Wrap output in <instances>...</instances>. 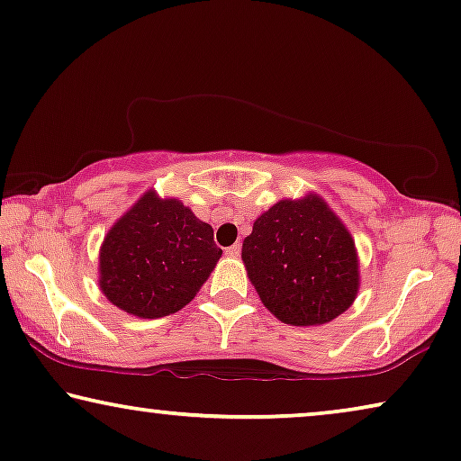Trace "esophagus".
Returning <instances> with one entry per match:
<instances>
[{
  "instance_id": "obj_1",
  "label": "esophagus",
  "mask_w": 461,
  "mask_h": 461,
  "mask_svg": "<svg viewBox=\"0 0 461 461\" xmlns=\"http://www.w3.org/2000/svg\"><path fill=\"white\" fill-rule=\"evenodd\" d=\"M240 250H242V246L233 244V246H230V249H225V255L231 257V258H236V257H240Z\"/></svg>"
}]
</instances>
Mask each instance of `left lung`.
<instances>
[{"instance_id":"obj_1","label":"left lung","mask_w":461,"mask_h":461,"mask_svg":"<svg viewBox=\"0 0 461 461\" xmlns=\"http://www.w3.org/2000/svg\"><path fill=\"white\" fill-rule=\"evenodd\" d=\"M242 261L261 303L290 326H321L359 293L355 240L320 194L284 198L252 223Z\"/></svg>"}]
</instances>
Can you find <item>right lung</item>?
Returning <instances> with one entry per match:
<instances>
[{
  "mask_svg": "<svg viewBox=\"0 0 461 461\" xmlns=\"http://www.w3.org/2000/svg\"><path fill=\"white\" fill-rule=\"evenodd\" d=\"M221 255L190 206L148 190L104 236L98 284L114 307L157 320L184 309Z\"/></svg>",
  "mask_w": 461,
  "mask_h": 461,
  "instance_id": "obj_1",
  "label": "right lung"
}]
</instances>
